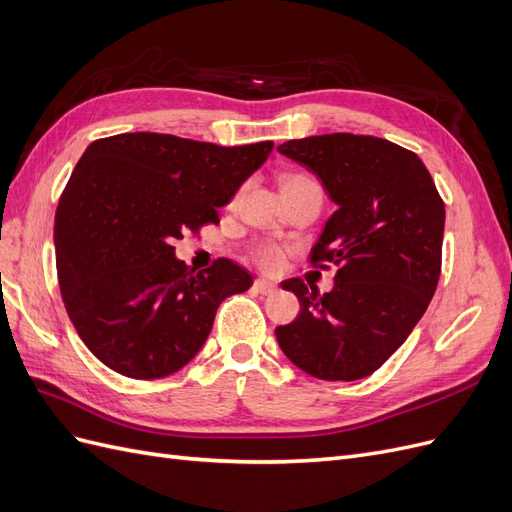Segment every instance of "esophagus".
Returning a JSON list of instances; mask_svg holds the SVG:
<instances>
[{
	"label": "esophagus",
	"instance_id": "34e87169",
	"mask_svg": "<svg viewBox=\"0 0 512 512\" xmlns=\"http://www.w3.org/2000/svg\"><path fill=\"white\" fill-rule=\"evenodd\" d=\"M254 290L258 294H273L277 290V286L273 282H267V280H256L254 282Z\"/></svg>",
	"mask_w": 512,
	"mask_h": 512
}]
</instances>
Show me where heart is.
<instances>
[{
	"mask_svg": "<svg viewBox=\"0 0 512 512\" xmlns=\"http://www.w3.org/2000/svg\"><path fill=\"white\" fill-rule=\"evenodd\" d=\"M301 183H314V181L303 177V175H286L282 179V188H290V185H301ZM282 258H284V252L277 245H265V247H260V250H258L260 265L267 267V269L280 267Z\"/></svg>",
	"mask_w": 512,
	"mask_h": 512,
	"instance_id": "b5f03b06",
	"label": "heart"
}]
</instances>
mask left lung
<instances>
[{"label":"left lung","mask_w":512,"mask_h":512,"mask_svg":"<svg viewBox=\"0 0 512 512\" xmlns=\"http://www.w3.org/2000/svg\"><path fill=\"white\" fill-rule=\"evenodd\" d=\"M277 151L337 205L309 256L339 267L322 297L299 277L282 282L301 312L275 329L277 344L309 376L361 380L406 342L436 292L444 203L421 158L384 138L322 134Z\"/></svg>","instance_id":"left-lung-1"}]
</instances>
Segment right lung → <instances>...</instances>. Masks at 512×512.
Returning <instances> with one entry per match:
<instances>
[{
	"instance_id": "1",
	"label": "right lung",
	"mask_w": 512,
	"mask_h": 512,
	"mask_svg": "<svg viewBox=\"0 0 512 512\" xmlns=\"http://www.w3.org/2000/svg\"><path fill=\"white\" fill-rule=\"evenodd\" d=\"M271 141L220 147L156 132L91 143L74 166L55 213L59 290L76 333L121 376L175 374L203 348L215 312L254 284L220 258L194 271L175 239L220 222Z\"/></svg>"
}]
</instances>
